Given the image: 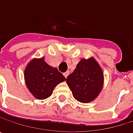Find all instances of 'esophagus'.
<instances>
[{"label": "esophagus", "mask_w": 133, "mask_h": 133, "mask_svg": "<svg viewBox=\"0 0 133 133\" xmlns=\"http://www.w3.org/2000/svg\"><path fill=\"white\" fill-rule=\"evenodd\" d=\"M63 75H64V76H65V78H67V76H68V75H69V71H66V72H65V73H64Z\"/></svg>", "instance_id": "1"}]
</instances>
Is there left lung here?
Masks as SVG:
<instances>
[{
    "mask_svg": "<svg viewBox=\"0 0 133 133\" xmlns=\"http://www.w3.org/2000/svg\"><path fill=\"white\" fill-rule=\"evenodd\" d=\"M102 70L94 58L82 59L74 71L66 78V82L74 98L86 103L94 100L102 89Z\"/></svg>",
    "mask_w": 133,
    "mask_h": 133,
    "instance_id": "left-lung-1",
    "label": "left lung"
}]
</instances>
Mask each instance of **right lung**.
<instances>
[{"label": "right lung", "instance_id": "right-lung-1", "mask_svg": "<svg viewBox=\"0 0 133 133\" xmlns=\"http://www.w3.org/2000/svg\"><path fill=\"white\" fill-rule=\"evenodd\" d=\"M27 87L38 99L48 98L54 88L65 80V76L56 68L48 65L44 58L33 59L24 70Z\"/></svg>", "mask_w": 133, "mask_h": 133}]
</instances>
